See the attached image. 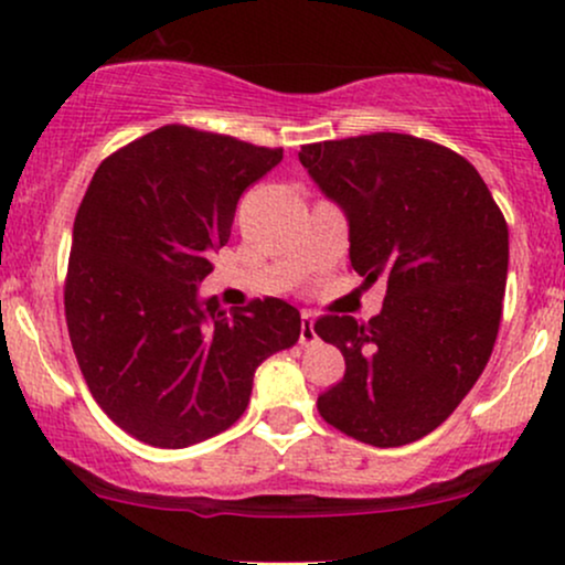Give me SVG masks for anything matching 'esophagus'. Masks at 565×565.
Instances as JSON below:
<instances>
[{"label":"esophagus","mask_w":565,"mask_h":565,"mask_svg":"<svg viewBox=\"0 0 565 565\" xmlns=\"http://www.w3.org/2000/svg\"><path fill=\"white\" fill-rule=\"evenodd\" d=\"M319 342V334L313 329V316L302 313V327H300V345L302 348H313Z\"/></svg>","instance_id":"esophagus-1"}]
</instances>
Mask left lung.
I'll return each instance as SVG.
<instances>
[{
	"instance_id": "obj_1",
	"label": "left lung",
	"mask_w": 565,
	"mask_h": 565,
	"mask_svg": "<svg viewBox=\"0 0 565 565\" xmlns=\"http://www.w3.org/2000/svg\"><path fill=\"white\" fill-rule=\"evenodd\" d=\"M302 167L348 220L350 265L385 281L380 316H323L316 334L345 355L319 395L329 425L393 449L462 404L494 350L508 284V223L476 167L398 132L302 146Z\"/></svg>"
}]
</instances>
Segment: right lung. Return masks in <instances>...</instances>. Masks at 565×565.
I'll list each match as a JSON object with an SVG mask.
<instances>
[{
  "label": "right lung",
  "mask_w": 565,
  "mask_h": 565,
  "mask_svg": "<svg viewBox=\"0 0 565 565\" xmlns=\"http://www.w3.org/2000/svg\"><path fill=\"white\" fill-rule=\"evenodd\" d=\"M281 159V148L170 125L89 180L71 242L68 337L93 398L142 444L185 449L223 433L249 404L255 369L300 340L289 302L228 316L199 295L242 193Z\"/></svg>",
  "instance_id": "obj_1"
}]
</instances>
